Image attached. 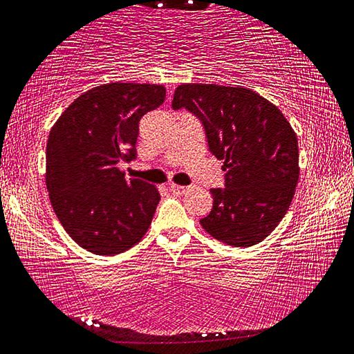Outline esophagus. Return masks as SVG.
Listing matches in <instances>:
<instances>
[{"label":"esophagus","instance_id":"esophagus-1","mask_svg":"<svg viewBox=\"0 0 354 354\" xmlns=\"http://www.w3.org/2000/svg\"><path fill=\"white\" fill-rule=\"evenodd\" d=\"M168 187H170L171 192H173V194H176V195H183V194L186 192V190H187V187H186V186H179V184H175V183H171L170 186H168Z\"/></svg>","mask_w":354,"mask_h":354}]
</instances>
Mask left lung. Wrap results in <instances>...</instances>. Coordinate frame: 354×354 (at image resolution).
<instances>
[{"instance_id":"1","label":"left lung","mask_w":354,"mask_h":354,"mask_svg":"<svg viewBox=\"0 0 354 354\" xmlns=\"http://www.w3.org/2000/svg\"><path fill=\"white\" fill-rule=\"evenodd\" d=\"M171 106L200 118L227 171L225 189L209 190L214 201L201 227L234 248L261 243L287 214L299 179L298 137L288 120L243 86L183 83Z\"/></svg>"}]
</instances>
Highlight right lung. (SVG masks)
<instances>
[{
	"instance_id": "right-lung-1",
	"label": "right lung",
	"mask_w": 354,
	"mask_h": 354,
	"mask_svg": "<svg viewBox=\"0 0 354 354\" xmlns=\"http://www.w3.org/2000/svg\"><path fill=\"white\" fill-rule=\"evenodd\" d=\"M165 86L111 82L88 89L61 113L47 140L46 184L67 234L88 252L116 255L147 234L160 194L126 179L138 122L165 100Z\"/></svg>"
}]
</instances>
